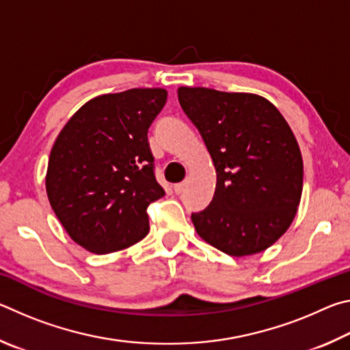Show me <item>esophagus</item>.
Masks as SVG:
<instances>
[{
	"label": "esophagus",
	"instance_id": "esophagus-1",
	"mask_svg": "<svg viewBox=\"0 0 350 350\" xmlns=\"http://www.w3.org/2000/svg\"><path fill=\"white\" fill-rule=\"evenodd\" d=\"M185 188H187V182L176 183V185H174V191H176V194H182L183 191H185Z\"/></svg>",
	"mask_w": 350,
	"mask_h": 350
}]
</instances>
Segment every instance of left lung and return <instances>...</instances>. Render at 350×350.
<instances>
[{
    "label": "left lung",
    "mask_w": 350,
    "mask_h": 350,
    "mask_svg": "<svg viewBox=\"0 0 350 350\" xmlns=\"http://www.w3.org/2000/svg\"><path fill=\"white\" fill-rule=\"evenodd\" d=\"M177 97L217 176L211 204L191 215L196 233L230 256L267 250L303 194V156L286 118L258 94L180 86Z\"/></svg>",
    "instance_id": "obj_1"
}]
</instances>
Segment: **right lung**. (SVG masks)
<instances>
[{
    "instance_id": "1",
    "label": "right lung",
    "mask_w": 350,
    "mask_h": 350,
    "mask_svg": "<svg viewBox=\"0 0 350 350\" xmlns=\"http://www.w3.org/2000/svg\"><path fill=\"white\" fill-rule=\"evenodd\" d=\"M167 97L163 88L102 94L57 135L46 171L47 199L85 250L120 252L148 234V205L165 196L154 177L148 128Z\"/></svg>"
}]
</instances>
